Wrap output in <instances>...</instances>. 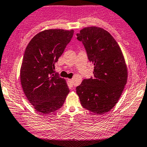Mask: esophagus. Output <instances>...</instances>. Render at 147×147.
<instances>
[{"instance_id": "obj_1", "label": "esophagus", "mask_w": 147, "mask_h": 147, "mask_svg": "<svg viewBox=\"0 0 147 147\" xmlns=\"http://www.w3.org/2000/svg\"><path fill=\"white\" fill-rule=\"evenodd\" d=\"M68 81H69V83H70L71 86H72L73 85V83H74V80L72 79H68Z\"/></svg>"}]
</instances>
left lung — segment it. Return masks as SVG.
I'll return each instance as SVG.
<instances>
[{"instance_id": "8db88e82", "label": "left lung", "mask_w": 147, "mask_h": 147, "mask_svg": "<svg viewBox=\"0 0 147 147\" xmlns=\"http://www.w3.org/2000/svg\"><path fill=\"white\" fill-rule=\"evenodd\" d=\"M76 36L94 64V76L76 87L77 94L83 108L103 114L116 105L127 83L124 57L113 36L102 28L86 27Z\"/></svg>"}]
</instances>
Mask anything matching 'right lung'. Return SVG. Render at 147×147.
<instances>
[{"mask_svg":"<svg viewBox=\"0 0 147 147\" xmlns=\"http://www.w3.org/2000/svg\"><path fill=\"white\" fill-rule=\"evenodd\" d=\"M74 32V30H45L36 34L25 50L20 80L26 98L37 111L49 113L57 111L69 94L67 82L55 73V64Z\"/></svg>","mask_w":147,"mask_h":147,"instance_id":"right-lung-1","label":"right lung"}]
</instances>
